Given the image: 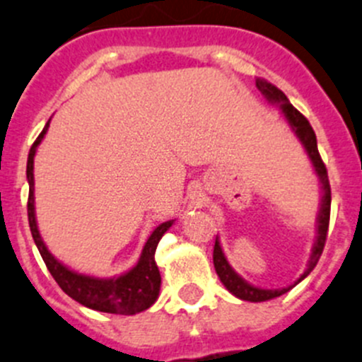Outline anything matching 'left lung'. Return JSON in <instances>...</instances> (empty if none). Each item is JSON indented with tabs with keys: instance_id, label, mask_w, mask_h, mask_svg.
I'll use <instances>...</instances> for the list:
<instances>
[{
	"instance_id": "left-lung-1",
	"label": "left lung",
	"mask_w": 362,
	"mask_h": 362,
	"mask_svg": "<svg viewBox=\"0 0 362 362\" xmlns=\"http://www.w3.org/2000/svg\"><path fill=\"white\" fill-rule=\"evenodd\" d=\"M255 86L257 89L261 90L262 96L273 105H280V110H282L284 117L286 121L289 123L291 130L295 132V135L298 137L300 143L303 144L305 148L307 155H309L310 162H313V168L316 171L320 178V184H322V191H323V197H322V207H320V214H318V232H316V241H314L313 246V253H310V259H309V264H307L305 272L300 275V279L296 280L293 286H288V288H282V289H261V288H255L252 284L246 282L245 279L238 275V273L232 269V266L228 264L227 257H225V253H223L221 245H219L218 238H216V245H214V253H212V261H214V268L216 273H218L219 280L223 282V286L228 289L234 296L238 298L246 300V302H266V300H272L276 298V296L284 295V293H288L289 289L295 288L296 284L302 282L307 275L314 269V266L318 264L320 257H322V252H323V246H325V239H327V232H329V219H330V184H329V175H327V168L323 164L322 157H320V151H318V143H316V134H314L313 127L310 123L307 121L305 116L298 112V110L289 103L288 96L275 87L273 83L266 82V80L257 78L255 80Z\"/></svg>"
}]
</instances>
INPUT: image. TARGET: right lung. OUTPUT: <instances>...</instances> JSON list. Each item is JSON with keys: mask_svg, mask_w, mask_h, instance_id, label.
Segmentation results:
<instances>
[{"mask_svg": "<svg viewBox=\"0 0 362 362\" xmlns=\"http://www.w3.org/2000/svg\"><path fill=\"white\" fill-rule=\"evenodd\" d=\"M48 127L49 121L46 123L44 130L40 132V135L35 139L33 146L30 148L28 164H26V178H28L30 185V230H32V238L40 252V257L46 262V268L49 269L52 276L57 280V284H59L67 296H71V298L76 300L82 305L89 307V309L100 310V313L124 314V316L146 310L148 307L153 305L155 300L158 298V291H160V273H158L157 262H155V250H157L158 241L165 234V230L173 225V219L160 223L151 232L137 264L119 276L96 279V276L82 275V273L73 272V269L64 266L60 261H57L52 253H49V250L46 248V245H44L42 238L39 234V228H37L35 198H33V157H35L37 146L44 139L46 132H48Z\"/></svg>", "mask_w": 362, "mask_h": 362, "instance_id": "1", "label": "right lung"}]
</instances>
